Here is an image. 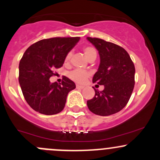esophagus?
<instances>
[{
    "label": "esophagus",
    "instance_id": "1",
    "mask_svg": "<svg viewBox=\"0 0 160 160\" xmlns=\"http://www.w3.org/2000/svg\"><path fill=\"white\" fill-rule=\"evenodd\" d=\"M77 89H83V88H84V87L83 86H81V85H79V84H77Z\"/></svg>",
    "mask_w": 160,
    "mask_h": 160
}]
</instances>
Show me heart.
Returning a JSON list of instances; mask_svg holds the SVG:
<instances>
[{
	"label": "heart",
	"mask_w": 160,
	"mask_h": 160,
	"mask_svg": "<svg viewBox=\"0 0 160 160\" xmlns=\"http://www.w3.org/2000/svg\"><path fill=\"white\" fill-rule=\"evenodd\" d=\"M83 54H84L85 57L90 60L91 58H94V57L97 56V52H96L95 48L91 46H86L83 48ZM71 56H72V53L70 52H68L65 56L64 62L65 63H69L70 61ZM68 77L71 80L74 81L77 83H83L87 80V79L90 77V72L87 70H83V69H76L70 71L68 73Z\"/></svg>",
	"instance_id": "obj_1"
}]
</instances>
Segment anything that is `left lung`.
I'll list each match as a JSON object with an SVG mask.
<instances>
[{
	"label": "left lung",
	"mask_w": 160,
	"mask_h": 160,
	"mask_svg": "<svg viewBox=\"0 0 160 160\" xmlns=\"http://www.w3.org/2000/svg\"><path fill=\"white\" fill-rule=\"evenodd\" d=\"M100 55L98 69L93 83L104 85L103 91L94 89L95 94L87 102L88 108L98 116H109L123 109L134 87L135 68L124 48L102 39L88 37Z\"/></svg>",
	"instance_id": "1"
}]
</instances>
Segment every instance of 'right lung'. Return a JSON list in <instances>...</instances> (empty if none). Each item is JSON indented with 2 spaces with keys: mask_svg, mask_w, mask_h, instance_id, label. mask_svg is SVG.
I'll return each instance as SVG.
<instances>
[{
  "mask_svg": "<svg viewBox=\"0 0 160 160\" xmlns=\"http://www.w3.org/2000/svg\"><path fill=\"white\" fill-rule=\"evenodd\" d=\"M79 40V37L44 39L25 52L18 66V82L26 102L36 112L55 115L63 110L75 83L66 77L62 83H51L49 79L56 75L55 69L62 66L66 55Z\"/></svg>",
  "mask_w": 160,
  "mask_h": 160,
  "instance_id": "right-lung-1",
  "label": "right lung"
}]
</instances>
